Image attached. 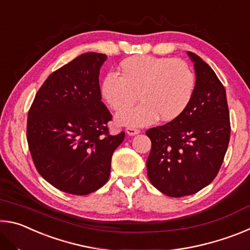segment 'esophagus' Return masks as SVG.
<instances>
[{
  "mask_svg": "<svg viewBox=\"0 0 250 250\" xmlns=\"http://www.w3.org/2000/svg\"><path fill=\"white\" fill-rule=\"evenodd\" d=\"M125 132L128 133L129 135H135V134L140 133V130L135 129V128H126L125 129Z\"/></svg>",
  "mask_w": 250,
  "mask_h": 250,
  "instance_id": "obj_1",
  "label": "esophagus"
}]
</instances>
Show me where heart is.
I'll list each match as a JSON object with an SVG mask.
<instances>
[{"label": "heart", "mask_w": 250, "mask_h": 250, "mask_svg": "<svg viewBox=\"0 0 250 250\" xmlns=\"http://www.w3.org/2000/svg\"><path fill=\"white\" fill-rule=\"evenodd\" d=\"M120 74L109 73L101 95L110 107L119 110L132 103L138 93L142 103L117 113L119 125L145 126L161 118L170 121L188 107L195 89V75L182 59L139 55L120 64Z\"/></svg>", "instance_id": "b5f03b06"}]
</instances>
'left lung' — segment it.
<instances>
[{
	"mask_svg": "<svg viewBox=\"0 0 250 250\" xmlns=\"http://www.w3.org/2000/svg\"><path fill=\"white\" fill-rule=\"evenodd\" d=\"M196 74L191 101L181 115L146 130L151 151L147 177L171 197L192 195L216 177L230 138L226 90L214 70L188 52Z\"/></svg>",
	"mask_w": 250,
	"mask_h": 250,
	"instance_id": "8db88e82",
	"label": "left lung"
}]
</instances>
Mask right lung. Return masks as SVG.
Instances as JSON below:
<instances>
[{
	"label": "right lung",
	"instance_id": "right-lung-1",
	"mask_svg": "<svg viewBox=\"0 0 250 250\" xmlns=\"http://www.w3.org/2000/svg\"><path fill=\"white\" fill-rule=\"evenodd\" d=\"M107 56L86 53L48 76L28 110L26 138L36 170L59 191L87 195L109 179L125 131L109 133L99 70Z\"/></svg>",
	"mask_w": 250,
	"mask_h": 250
}]
</instances>
